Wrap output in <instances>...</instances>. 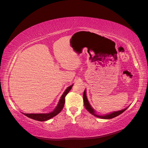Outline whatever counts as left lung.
<instances>
[{
    "label": "left lung",
    "mask_w": 148,
    "mask_h": 148,
    "mask_svg": "<svg viewBox=\"0 0 148 148\" xmlns=\"http://www.w3.org/2000/svg\"><path fill=\"white\" fill-rule=\"evenodd\" d=\"M83 101H84V105L85 108H86V109L89 112V113H91V114L95 115L96 117H97L101 118V119H112V118L117 117V116L119 115L120 114H122L123 112L126 110L128 108V107H127V108L123 110H122L114 112H112V113H111L110 114H107V115H97L95 114V110H94V109L91 107L90 104H89L88 101L87 99L86 96V91H85V90H84V93H83Z\"/></svg>",
    "instance_id": "8db88e82"
}]
</instances>
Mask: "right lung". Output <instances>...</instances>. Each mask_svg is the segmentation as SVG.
<instances>
[{
	"label": "right lung",
	"mask_w": 148,
	"mask_h": 148,
	"mask_svg": "<svg viewBox=\"0 0 148 148\" xmlns=\"http://www.w3.org/2000/svg\"><path fill=\"white\" fill-rule=\"evenodd\" d=\"M72 86L73 84L66 88L65 91L64 92L63 95L60 98L59 104H58L56 108L54 109V110L52 112L48 113V114H23L25 115L26 116H27L30 119H32L38 121H46V120H49L53 117H55L56 115H57L58 114L60 113V111L63 109L64 104H65V96L70 91V89L71 87H72Z\"/></svg>",
	"instance_id": "obj_1"
}]
</instances>
